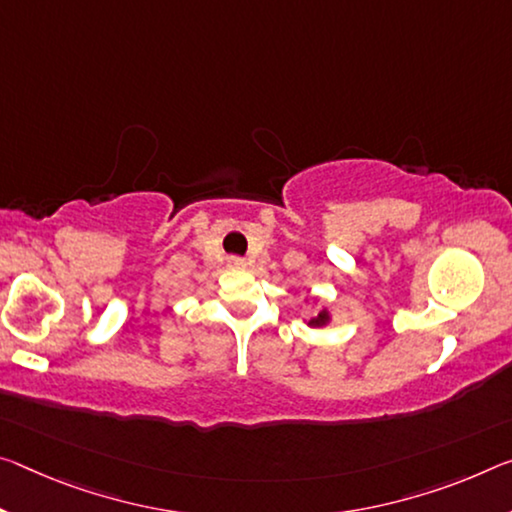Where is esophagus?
I'll list each match as a JSON object with an SVG mask.
<instances>
[{"label": "esophagus", "instance_id": "esophagus-1", "mask_svg": "<svg viewBox=\"0 0 512 512\" xmlns=\"http://www.w3.org/2000/svg\"><path fill=\"white\" fill-rule=\"evenodd\" d=\"M227 266H230V269H246V259L227 257Z\"/></svg>", "mask_w": 512, "mask_h": 512}]
</instances>
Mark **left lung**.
<instances>
[{"label": "left lung", "instance_id": "1", "mask_svg": "<svg viewBox=\"0 0 512 512\" xmlns=\"http://www.w3.org/2000/svg\"><path fill=\"white\" fill-rule=\"evenodd\" d=\"M328 321H330V312H328V310H321L319 314L312 316V319L307 321V326H312V328H323V326H328Z\"/></svg>", "mask_w": 512, "mask_h": 512}]
</instances>
